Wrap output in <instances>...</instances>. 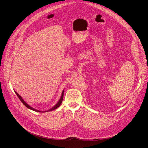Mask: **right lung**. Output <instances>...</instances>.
<instances>
[{
  "label": "right lung",
  "instance_id": "1",
  "mask_svg": "<svg viewBox=\"0 0 148 148\" xmlns=\"http://www.w3.org/2000/svg\"><path fill=\"white\" fill-rule=\"evenodd\" d=\"M14 92H15L16 94L17 95V97H18V98H19V99L21 101V102H22L27 108H28L29 109H30V110H33V111H36V112H47V111H53V110L57 109V108H58V107L60 106V105H61V103H62V99H63V96H64V91H63L62 92V94H61V96L60 99H59L58 102H57V103L55 105V106H54L52 108L50 109V110H48V111H38V110H36V109H34V108L31 107L29 105H28V104L23 99V98H22V97L19 95V94H18L16 91H14Z\"/></svg>",
  "mask_w": 148,
  "mask_h": 148
}]
</instances>
